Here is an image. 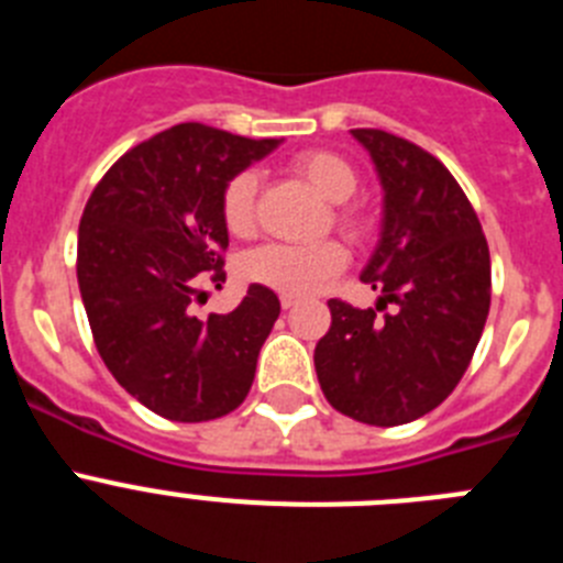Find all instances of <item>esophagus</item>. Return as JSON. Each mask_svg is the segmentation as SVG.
I'll use <instances>...</instances> for the list:
<instances>
[{
    "instance_id": "esophagus-1",
    "label": "esophagus",
    "mask_w": 563,
    "mask_h": 563,
    "mask_svg": "<svg viewBox=\"0 0 563 563\" xmlns=\"http://www.w3.org/2000/svg\"><path fill=\"white\" fill-rule=\"evenodd\" d=\"M292 307H296V298L282 296V310H292Z\"/></svg>"
}]
</instances>
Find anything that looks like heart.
<instances>
[{
    "mask_svg": "<svg viewBox=\"0 0 563 563\" xmlns=\"http://www.w3.org/2000/svg\"><path fill=\"white\" fill-rule=\"evenodd\" d=\"M290 172L298 174L312 191L332 202V222L352 242H369L377 231V211L369 200L352 197L361 174L343 154L330 148H307L290 161ZM258 177L253 172H236L228 177L220 194L222 225L231 236L247 239L258 225ZM346 267V247L338 239H321L312 245L271 242L242 258V276L253 285L276 290L282 296H310Z\"/></svg>",
    "mask_w": 563,
    "mask_h": 563,
    "instance_id": "heart-1",
    "label": "heart"
}]
</instances>
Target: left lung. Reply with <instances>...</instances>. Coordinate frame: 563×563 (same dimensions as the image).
Segmentation results:
<instances>
[{"label": "left lung", "mask_w": 563, "mask_h": 563, "mask_svg": "<svg viewBox=\"0 0 563 563\" xmlns=\"http://www.w3.org/2000/svg\"><path fill=\"white\" fill-rule=\"evenodd\" d=\"M352 134L386 191L380 245L361 276L380 301L361 310L330 298L316 372L332 409L389 429L437 409L471 366L490 310V251L474 206L434 154L383 129Z\"/></svg>", "instance_id": "8db88e82"}]
</instances>
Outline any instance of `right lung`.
<instances>
[{
    "instance_id": "add662e5",
    "label": "right lung",
    "mask_w": 563,
    "mask_h": 563,
    "mask_svg": "<svg viewBox=\"0 0 563 563\" xmlns=\"http://www.w3.org/2000/svg\"><path fill=\"white\" fill-rule=\"evenodd\" d=\"M276 146L177 123L129 148L89 194L76 271L92 341L114 380L166 420H217L251 391L276 292L251 285L225 316L200 318L197 305L206 282H225L222 186Z\"/></svg>"
}]
</instances>
